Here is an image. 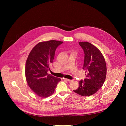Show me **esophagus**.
Returning <instances> with one entry per match:
<instances>
[{
    "label": "esophagus",
    "instance_id": "obj_1",
    "mask_svg": "<svg viewBox=\"0 0 126 126\" xmlns=\"http://www.w3.org/2000/svg\"><path fill=\"white\" fill-rule=\"evenodd\" d=\"M63 79H64V80H65L68 81V82H71V81H72V80H70V79H66V78H63Z\"/></svg>",
    "mask_w": 126,
    "mask_h": 126
}]
</instances>
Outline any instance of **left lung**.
Instances as JSON below:
<instances>
[{
	"label": "left lung",
	"instance_id": "left-lung-1",
	"mask_svg": "<svg viewBox=\"0 0 126 126\" xmlns=\"http://www.w3.org/2000/svg\"><path fill=\"white\" fill-rule=\"evenodd\" d=\"M84 52L83 69L86 71V78L79 81L76 93L83 96L95 94L103 86L106 77L107 67L105 59L100 50L88 42L79 43Z\"/></svg>",
	"mask_w": 126,
	"mask_h": 126
}]
</instances>
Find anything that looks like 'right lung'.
<instances>
[{
  "mask_svg": "<svg viewBox=\"0 0 126 126\" xmlns=\"http://www.w3.org/2000/svg\"><path fill=\"white\" fill-rule=\"evenodd\" d=\"M63 42L50 40L38 43L28 55L25 76L29 87L38 96L46 98L54 92L60 78L48 74L57 48Z\"/></svg>",
  "mask_w": 126,
  "mask_h": 126,
  "instance_id": "obj_1",
  "label": "right lung"
}]
</instances>
